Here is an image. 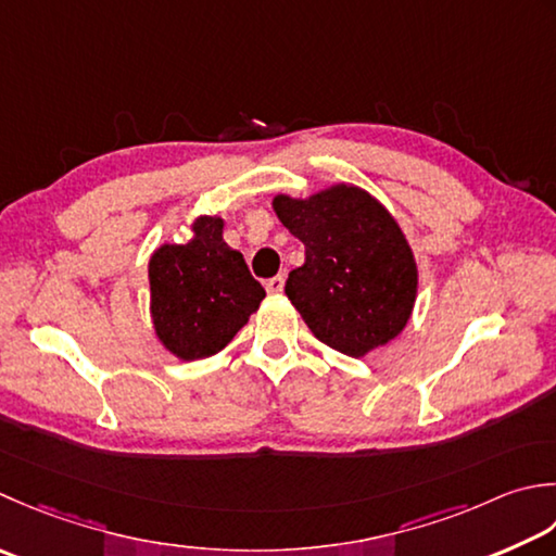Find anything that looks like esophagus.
Returning <instances> with one entry per match:
<instances>
[{
    "label": "esophagus",
    "instance_id": "34e87169",
    "mask_svg": "<svg viewBox=\"0 0 556 556\" xmlns=\"http://www.w3.org/2000/svg\"><path fill=\"white\" fill-rule=\"evenodd\" d=\"M265 289H267V293H271V296H277V293L285 291V277L279 275V277H271V279H267Z\"/></svg>",
    "mask_w": 556,
    "mask_h": 556
}]
</instances>
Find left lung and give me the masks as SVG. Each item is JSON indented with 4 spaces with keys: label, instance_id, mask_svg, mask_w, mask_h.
I'll list each match as a JSON object with an SVG mask.
<instances>
[{
    "label": "left lung",
    "instance_id": "obj_1",
    "mask_svg": "<svg viewBox=\"0 0 556 556\" xmlns=\"http://www.w3.org/2000/svg\"><path fill=\"white\" fill-rule=\"evenodd\" d=\"M271 210L306 245L287 296L315 340L364 358L405 330L419 285L415 253L371 192L334 182L308 198L279 192Z\"/></svg>",
    "mask_w": 556,
    "mask_h": 556
}]
</instances>
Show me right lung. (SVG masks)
<instances>
[{"label": "right lung", "mask_w": 556, "mask_h": 556, "mask_svg": "<svg viewBox=\"0 0 556 556\" xmlns=\"http://www.w3.org/2000/svg\"><path fill=\"white\" fill-rule=\"evenodd\" d=\"M265 299L243 255L224 243L222 216H198L185 243L149 257V313L159 344L180 362L219 354Z\"/></svg>", "instance_id": "right-lung-1"}]
</instances>
